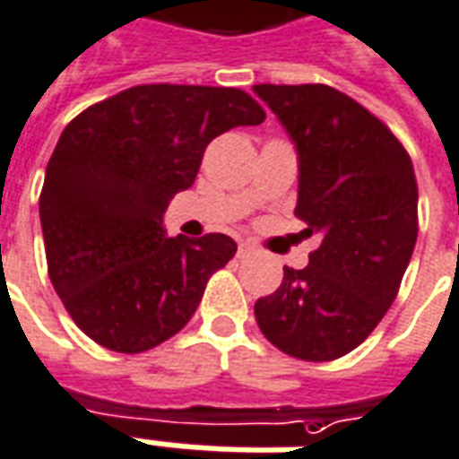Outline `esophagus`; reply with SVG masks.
Instances as JSON below:
<instances>
[{
	"label": "esophagus",
	"instance_id": "34e87169",
	"mask_svg": "<svg viewBox=\"0 0 459 459\" xmlns=\"http://www.w3.org/2000/svg\"><path fill=\"white\" fill-rule=\"evenodd\" d=\"M252 252V244L249 242H239V249H237V256H239V259H244V256H247V254Z\"/></svg>",
	"mask_w": 459,
	"mask_h": 459
}]
</instances>
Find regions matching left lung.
<instances>
[{
	"label": "left lung",
	"instance_id": "obj_1",
	"mask_svg": "<svg viewBox=\"0 0 459 459\" xmlns=\"http://www.w3.org/2000/svg\"><path fill=\"white\" fill-rule=\"evenodd\" d=\"M296 142V217L323 242L283 269L254 316L273 347L306 362L352 352L386 316L418 237L411 156L379 117L330 85H254Z\"/></svg>",
	"mask_w": 459,
	"mask_h": 459
}]
</instances>
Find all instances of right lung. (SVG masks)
I'll return each mask as SVG.
<instances>
[{
  "instance_id": "obj_1",
  "label": "right lung",
  "mask_w": 459,
  "mask_h": 459,
  "mask_svg": "<svg viewBox=\"0 0 459 459\" xmlns=\"http://www.w3.org/2000/svg\"><path fill=\"white\" fill-rule=\"evenodd\" d=\"M264 119L244 90L156 82L95 102L63 129L39 210L53 289L90 340L139 354L188 325L237 244L217 232L166 237L160 217L195 183L207 143Z\"/></svg>"
}]
</instances>
